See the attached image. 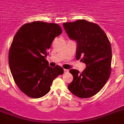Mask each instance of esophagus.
I'll use <instances>...</instances> for the list:
<instances>
[{
	"label": "esophagus",
	"instance_id": "34e87169",
	"mask_svg": "<svg viewBox=\"0 0 124 124\" xmlns=\"http://www.w3.org/2000/svg\"><path fill=\"white\" fill-rule=\"evenodd\" d=\"M68 71H69V70L67 69H64V73H68Z\"/></svg>",
	"mask_w": 124,
	"mask_h": 124
}]
</instances>
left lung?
Listing matches in <instances>:
<instances>
[{
    "label": "left lung",
    "mask_w": 124,
    "mask_h": 124,
    "mask_svg": "<svg viewBox=\"0 0 124 124\" xmlns=\"http://www.w3.org/2000/svg\"><path fill=\"white\" fill-rule=\"evenodd\" d=\"M71 39L77 42L76 59L86 64L82 73L75 69L70 70L73 81L68 85L70 91L80 98L94 96L104 87L110 76L112 54L106 33L98 24L78 19L63 23Z\"/></svg>",
    "instance_id": "obj_1"
}]
</instances>
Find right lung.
Masks as SVG:
<instances>
[{
	"mask_svg": "<svg viewBox=\"0 0 124 124\" xmlns=\"http://www.w3.org/2000/svg\"><path fill=\"white\" fill-rule=\"evenodd\" d=\"M61 33L59 24L33 21L23 24L13 39L9 51L11 74L20 91L30 98L45 96L53 80L63 73L62 67L52 68L46 59L54 39Z\"/></svg>",
	"mask_w": 124,
	"mask_h": 124,
	"instance_id": "add662e5",
	"label": "right lung"
}]
</instances>
